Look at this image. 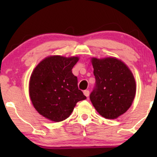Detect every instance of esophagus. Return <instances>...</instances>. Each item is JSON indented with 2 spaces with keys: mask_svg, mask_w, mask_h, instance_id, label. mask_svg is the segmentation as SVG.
Wrapping results in <instances>:
<instances>
[{
  "mask_svg": "<svg viewBox=\"0 0 157 157\" xmlns=\"http://www.w3.org/2000/svg\"><path fill=\"white\" fill-rule=\"evenodd\" d=\"M83 94L88 97V96H89V90H85V91H83Z\"/></svg>",
  "mask_w": 157,
  "mask_h": 157,
  "instance_id": "1",
  "label": "esophagus"
}]
</instances>
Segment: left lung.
Masks as SVG:
<instances>
[{
	"instance_id": "left-lung-1",
	"label": "left lung",
	"mask_w": 157,
	"mask_h": 157,
	"mask_svg": "<svg viewBox=\"0 0 157 157\" xmlns=\"http://www.w3.org/2000/svg\"><path fill=\"white\" fill-rule=\"evenodd\" d=\"M91 62L96 83L90 100L103 117L117 119L129 109L134 101V76L123 62L114 58H93Z\"/></svg>"
}]
</instances>
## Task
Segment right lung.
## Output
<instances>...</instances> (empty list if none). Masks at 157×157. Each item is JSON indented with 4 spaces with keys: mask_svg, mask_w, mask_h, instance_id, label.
Wrapping results in <instances>:
<instances>
[{
    "mask_svg": "<svg viewBox=\"0 0 157 157\" xmlns=\"http://www.w3.org/2000/svg\"><path fill=\"white\" fill-rule=\"evenodd\" d=\"M78 57L50 56L40 61L32 73L30 97L40 115L53 121L69 117L76 103L86 98L78 89L72 68Z\"/></svg>",
    "mask_w": 157,
    "mask_h": 157,
    "instance_id": "right-lung-1",
    "label": "right lung"
}]
</instances>
